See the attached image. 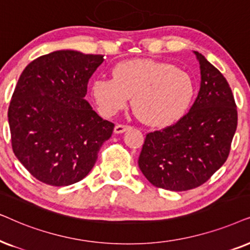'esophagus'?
I'll use <instances>...</instances> for the list:
<instances>
[{
  "mask_svg": "<svg viewBox=\"0 0 250 250\" xmlns=\"http://www.w3.org/2000/svg\"><path fill=\"white\" fill-rule=\"evenodd\" d=\"M130 125H116L114 128V132L115 134H123L125 131H127L130 129Z\"/></svg>",
  "mask_w": 250,
  "mask_h": 250,
  "instance_id": "obj_1",
  "label": "esophagus"
}]
</instances>
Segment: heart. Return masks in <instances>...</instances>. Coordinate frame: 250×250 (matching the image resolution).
Here are the masks:
<instances>
[{
    "label": "heart",
    "instance_id": "b5f03b06",
    "mask_svg": "<svg viewBox=\"0 0 250 250\" xmlns=\"http://www.w3.org/2000/svg\"><path fill=\"white\" fill-rule=\"evenodd\" d=\"M99 112L113 116L132 105L145 123L165 128L179 121L191 107L195 85L188 73L169 62L132 59L113 68V79L99 76L92 83Z\"/></svg>",
    "mask_w": 250,
    "mask_h": 250
}]
</instances>
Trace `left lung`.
I'll return each mask as SVG.
<instances>
[{"label":"left lung","instance_id":"8db88e82","mask_svg":"<svg viewBox=\"0 0 250 250\" xmlns=\"http://www.w3.org/2000/svg\"><path fill=\"white\" fill-rule=\"evenodd\" d=\"M201 84L189 111L169 127L148 132L138 159L147 181L169 191H188L208 181L228 159L238 112L228 81L201 53Z\"/></svg>","mask_w":250,"mask_h":250}]
</instances>
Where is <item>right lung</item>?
Masks as SVG:
<instances>
[{
  "label": "right lung",
  "mask_w": 250,
  "mask_h": 250,
  "mask_svg": "<svg viewBox=\"0 0 250 250\" xmlns=\"http://www.w3.org/2000/svg\"><path fill=\"white\" fill-rule=\"evenodd\" d=\"M103 55L59 50L26 66L10 102L11 145L29 174L67 186L90 172L114 123L102 119L84 97Z\"/></svg>",
  "instance_id": "add662e5"
}]
</instances>
